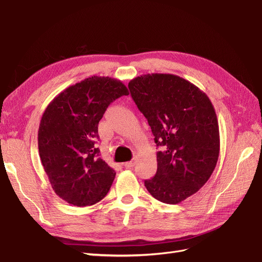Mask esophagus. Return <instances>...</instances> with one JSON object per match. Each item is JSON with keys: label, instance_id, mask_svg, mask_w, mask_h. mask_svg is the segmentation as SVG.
<instances>
[{"label": "esophagus", "instance_id": "1", "mask_svg": "<svg viewBox=\"0 0 262 262\" xmlns=\"http://www.w3.org/2000/svg\"><path fill=\"white\" fill-rule=\"evenodd\" d=\"M133 166H134V162H133V161L124 163V167H125V168H128V169H131V168H133Z\"/></svg>", "mask_w": 262, "mask_h": 262}]
</instances>
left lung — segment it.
I'll list each match as a JSON object with an SVG mask.
<instances>
[{
    "label": "left lung",
    "mask_w": 262,
    "mask_h": 262,
    "mask_svg": "<svg viewBox=\"0 0 262 262\" xmlns=\"http://www.w3.org/2000/svg\"><path fill=\"white\" fill-rule=\"evenodd\" d=\"M128 87L160 148L157 171L144 185L156 200L177 204L202 188L215 168L220 153L215 110L205 93L177 75H141Z\"/></svg>",
    "instance_id": "obj_1"
}]
</instances>
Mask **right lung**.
I'll return each instance as SVG.
<instances>
[{"label": "right lung", "instance_id": "right-lung-1", "mask_svg": "<svg viewBox=\"0 0 262 262\" xmlns=\"http://www.w3.org/2000/svg\"><path fill=\"white\" fill-rule=\"evenodd\" d=\"M129 95L122 82L92 76L60 93L42 115L38 148L54 192L76 207L99 202L116 171L99 157L98 123L117 98Z\"/></svg>", "mask_w": 262, "mask_h": 262}]
</instances>
